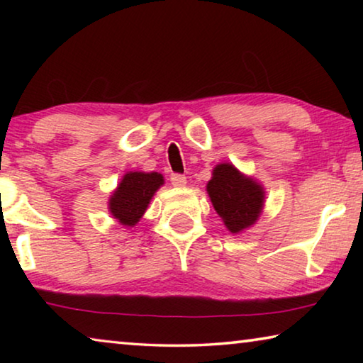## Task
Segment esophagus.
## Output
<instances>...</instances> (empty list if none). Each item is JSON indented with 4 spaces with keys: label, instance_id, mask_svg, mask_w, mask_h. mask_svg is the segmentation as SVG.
I'll use <instances>...</instances> for the list:
<instances>
[{
    "label": "esophagus",
    "instance_id": "34e87169",
    "mask_svg": "<svg viewBox=\"0 0 363 363\" xmlns=\"http://www.w3.org/2000/svg\"><path fill=\"white\" fill-rule=\"evenodd\" d=\"M171 184H173L174 187H186L187 177L182 176V174H173V176H171Z\"/></svg>",
    "mask_w": 363,
    "mask_h": 363
}]
</instances>
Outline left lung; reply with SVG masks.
<instances>
[{
  "label": "left lung",
  "mask_w": 363,
  "mask_h": 363,
  "mask_svg": "<svg viewBox=\"0 0 363 363\" xmlns=\"http://www.w3.org/2000/svg\"><path fill=\"white\" fill-rule=\"evenodd\" d=\"M206 192L230 233L253 227L264 210L266 190L262 184L253 176L243 174L232 163H219L213 168Z\"/></svg>",
  "instance_id": "8db88e82"
}]
</instances>
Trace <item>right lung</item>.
I'll return each instance as SVG.
<instances>
[{"label":"right lung","instance_id":"1","mask_svg":"<svg viewBox=\"0 0 363 363\" xmlns=\"http://www.w3.org/2000/svg\"><path fill=\"white\" fill-rule=\"evenodd\" d=\"M164 184L163 174L128 171L108 199V211L121 225L134 227L149 208L152 196Z\"/></svg>","mask_w":363,"mask_h":363}]
</instances>
